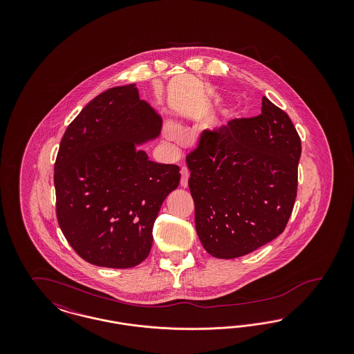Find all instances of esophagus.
Masks as SVG:
<instances>
[{
  "label": "esophagus",
  "mask_w": 354,
  "mask_h": 354,
  "mask_svg": "<svg viewBox=\"0 0 354 354\" xmlns=\"http://www.w3.org/2000/svg\"><path fill=\"white\" fill-rule=\"evenodd\" d=\"M180 175H182V178H180V185L185 188L187 185H188V178H189V171L187 167H182L180 169Z\"/></svg>",
  "instance_id": "esophagus-1"
}]
</instances>
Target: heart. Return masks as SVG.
<instances>
[{
    "label": "heart",
    "instance_id": "1",
    "mask_svg": "<svg viewBox=\"0 0 354 354\" xmlns=\"http://www.w3.org/2000/svg\"><path fill=\"white\" fill-rule=\"evenodd\" d=\"M165 136L169 140H172V142H179L180 140V134H179V131L174 126H167L165 129Z\"/></svg>",
    "mask_w": 354,
    "mask_h": 354
}]
</instances>
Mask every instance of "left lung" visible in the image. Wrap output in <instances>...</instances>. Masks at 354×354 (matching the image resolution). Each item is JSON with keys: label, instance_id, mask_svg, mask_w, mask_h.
<instances>
[{"label": "left lung", "instance_id": "1", "mask_svg": "<svg viewBox=\"0 0 354 354\" xmlns=\"http://www.w3.org/2000/svg\"><path fill=\"white\" fill-rule=\"evenodd\" d=\"M300 156L292 120L266 97L260 115L204 130L185 158L204 250L235 259L280 235L296 201Z\"/></svg>", "mask_w": 354, "mask_h": 354}]
</instances>
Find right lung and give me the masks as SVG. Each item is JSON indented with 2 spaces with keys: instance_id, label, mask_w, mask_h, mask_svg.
<instances>
[{
  "instance_id": "right-lung-1",
  "label": "right lung",
  "mask_w": 354,
  "mask_h": 354,
  "mask_svg": "<svg viewBox=\"0 0 354 354\" xmlns=\"http://www.w3.org/2000/svg\"><path fill=\"white\" fill-rule=\"evenodd\" d=\"M160 130L135 84L106 90L68 124L54 165L57 219L87 263L133 268L149 256L162 203L180 182L178 166L139 149Z\"/></svg>"
}]
</instances>
